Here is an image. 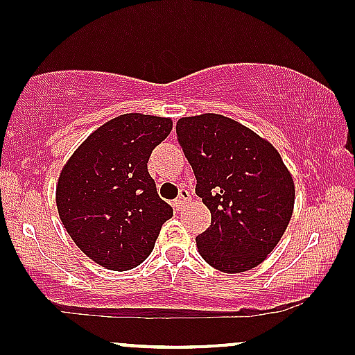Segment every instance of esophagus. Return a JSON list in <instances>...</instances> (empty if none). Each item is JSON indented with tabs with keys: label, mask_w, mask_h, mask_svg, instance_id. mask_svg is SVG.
<instances>
[{
	"label": "esophagus",
	"mask_w": 355,
	"mask_h": 355,
	"mask_svg": "<svg viewBox=\"0 0 355 355\" xmlns=\"http://www.w3.org/2000/svg\"><path fill=\"white\" fill-rule=\"evenodd\" d=\"M189 196H191V194H189L188 189H181V191H179V196L176 198V200H174V203H173L174 209H178V211H179V209H181L186 203H188Z\"/></svg>",
	"instance_id": "1"
}]
</instances>
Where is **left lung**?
I'll return each instance as SVG.
<instances>
[{
    "label": "left lung",
    "instance_id": "1",
    "mask_svg": "<svg viewBox=\"0 0 355 355\" xmlns=\"http://www.w3.org/2000/svg\"><path fill=\"white\" fill-rule=\"evenodd\" d=\"M176 133L196 194L211 213V225L196 237L201 257L230 274L259 266L283 237L295 207V182L279 152L215 113L179 118Z\"/></svg>",
    "mask_w": 355,
    "mask_h": 355
}]
</instances>
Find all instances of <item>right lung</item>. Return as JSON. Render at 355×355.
<instances>
[{
    "label": "right lung",
    "mask_w": 355,
    "mask_h": 355,
    "mask_svg": "<svg viewBox=\"0 0 355 355\" xmlns=\"http://www.w3.org/2000/svg\"><path fill=\"white\" fill-rule=\"evenodd\" d=\"M171 130V118L120 115L91 133L60 173L55 201L62 225L103 268L142 264L173 216L147 171L152 150Z\"/></svg>",
    "instance_id": "right-lung-1"
}]
</instances>
